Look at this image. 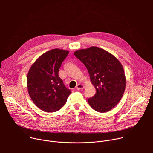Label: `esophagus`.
Returning a JSON list of instances; mask_svg holds the SVG:
<instances>
[{
  "mask_svg": "<svg viewBox=\"0 0 153 153\" xmlns=\"http://www.w3.org/2000/svg\"><path fill=\"white\" fill-rule=\"evenodd\" d=\"M84 85H83L82 84H78L77 86H76V88L77 90H81V89H83L84 88Z\"/></svg>",
  "mask_w": 153,
  "mask_h": 153,
  "instance_id": "34e87169",
  "label": "esophagus"
}]
</instances>
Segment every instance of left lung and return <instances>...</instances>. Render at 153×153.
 Segmentation results:
<instances>
[{
	"label": "left lung",
	"instance_id": "left-lung-1",
	"mask_svg": "<svg viewBox=\"0 0 153 153\" xmlns=\"http://www.w3.org/2000/svg\"><path fill=\"white\" fill-rule=\"evenodd\" d=\"M88 70L96 88L95 95L88 99L91 107L99 113L110 111L121 100L125 90L126 77L119 60L97 47L74 53Z\"/></svg>",
	"mask_w": 153,
	"mask_h": 153
}]
</instances>
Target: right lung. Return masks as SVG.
<instances>
[{
    "label": "right lung",
    "mask_w": 153,
    "mask_h": 153,
    "mask_svg": "<svg viewBox=\"0 0 153 153\" xmlns=\"http://www.w3.org/2000/svg\"><path fill=\"white\" fill-rule=\"evenodd\" d=\"M69 51L53 49L41 55L27 75V88L34 103L42 111L56 112L67 102L71 93L59 76V70Z\"/></svg>",
    "instance_id": "1"
}]
</instances>
